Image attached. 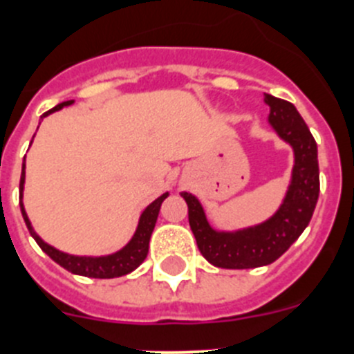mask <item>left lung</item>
I'll list each match as a JSON object with an SVG mask.
<instances>
[{"label": "left lung", "instance_id": "8db88e82", "mask_svg": "<svg viewBox=\"0 0 354 354\" xmlns=\"http://www.w3.org/2000/svg\"><path fill=\"white\" fill-rule=\"evenodd\" d=\"M266 102L270 106L269 123L295 151L291 185L279 210L259 226L224 233L210 227L197 197L181 192L188 205V221L200 253L221 269H253L269 266L279 259L308 226L319 200L315 138L291 102L269 94L266 95Z\"/></svg>", "mask_w": 354, "mask_h": 354}]
</instances>
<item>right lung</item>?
<instances>
[{
	"label": "right lung",
	"mask_w": 354,
	"mask_h": 354,
	"mask_svg": "<svg viewBox=\"0 0 354 354\" xmlns=\"http://www.w3.org/2000/svg\"><path fill=\"white\" fill-rule=\"evenodd\" d=\"M73 104V101H65L62 104L55 106L51 111L44 113L42 116H48V114L59 111L65 106ZM24 183H25V162L22 164V176H20V209H22V216L25 224H27L28 231H30L32 238L37 241V245L41 246V250L44 253H48L56 263L66 269L68 272L77 274V276H85V277H95V279H113V277L124 276V274H130L131 270L137 269L142 262L145 260L149 253V241H151V234L154 231L157 216H159L160 203L164 202V198H167L169 194H162L159 198L154 200L147 209L142 212L140 221H138V227L135 231L133 238L130 240L124 248H121L120 252L113 253V255L106 257H77V255H68V253L59 252L55 246L44 243V241L39 238V234L35 233L34 227H32L30 221H28L27 212L24 209L22 203V192H24Z\"/></svg>",
	"instance_id": "add662e5"
}]
</instances>
